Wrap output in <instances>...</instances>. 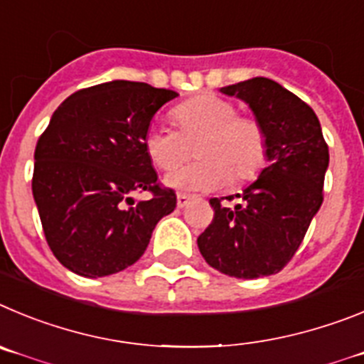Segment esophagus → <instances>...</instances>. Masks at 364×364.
<instances>
[{
    "mask_svg": "<svg viewBox=\"0 0 364 364\" xmlns=\"http://www.w3.org/2000/svg\"><path fill=\"white\" fill-rule=\"evenodd\" d=\"M190 196L188 194H178V206L179 208H183V206H186L190 203Z\"/></svg>",
    "mask_w": 364,
    "mask_h": 364,
    "instance_id": "34e87169",
    "label": "esophagus"
}]
</instances>
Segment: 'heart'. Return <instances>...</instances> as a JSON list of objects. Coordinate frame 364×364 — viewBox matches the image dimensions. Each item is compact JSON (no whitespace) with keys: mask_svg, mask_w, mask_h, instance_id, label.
I'll list each match as a JSON object with an SVG mask.
<instances>
[{"mask_svg":"<svg viewBox=\"0 0 364 364\" xmlns=\"http://www.w3.org/2000/svg\"><path fill=\"white\" fill-rule=\"evenodd\" d=\"M178 130L161 125L146 129L143 145L150 161L172 170L192 156L201 161L166 176V185L186 192L215 190L228 183L241 185L259 174L267 163L268 137L263 123L250 114H237L230 100L201 94L172 110Z\"/></svg>","mask_w":364,"mask_h":364,"instance_id":"1","label":"heart"}]
</instances>
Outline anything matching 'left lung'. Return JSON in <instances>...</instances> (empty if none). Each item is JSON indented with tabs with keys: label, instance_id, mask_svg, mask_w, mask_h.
I'll use <instances>...</instances> for the list:
<instances>
[{
	"label": "left lung",
	"instance_id": "obj_1",
	"mask_svg": "<svg viewBox=\"0 0 364 364\" xmlns=\"http://www.w3.org/2000/svg\"><path fill=\"white\" fill-rule=\"evenodd\" d=\"M247 101L268 137V166L228 208L210 199L214 219L198 237L205 261L230 277L277 274L299 248L323 203L328 145L316 112L268 77L221 88Z\"/></svg>",
	"mask_w": 364,
	"mask_h": 364
}]
</instances>
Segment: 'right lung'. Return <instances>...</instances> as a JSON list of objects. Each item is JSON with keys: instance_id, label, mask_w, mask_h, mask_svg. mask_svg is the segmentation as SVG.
I'll use <instances>...</instances> for the list:
<instances>
[{"instance_id": "1", "label": "right lung", "mask_w": 364, "mask_h": 364, "mask_svg": "<svg viewBox=\"0 0 364 364\" xmlns=\"http://www.w3.org/2000/svg\"><path fill=\"white\" fill-rule=\"evenodd\" d=\"M178 92L139 81L81 88L58 107L34 152L32 194L55 259L83 277L125 270L176 208L143 137ZM149 191L146 202L132 199Z\"/></svg>"}]
</instances>
